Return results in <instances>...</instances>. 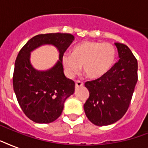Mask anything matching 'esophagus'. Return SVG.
Masks as SVG:
<instances>
[{"instance_id":"obj_1","label":"esophagus","mask_w":148,"mask_h":148,"mask_svg":"<svg viewBox=\"0 0 148 148\" xmlns=\"http://www.w3.org/2000/svg\"><path fill=\"white\" fill-rule=\"evenodd\" d=\"M84 85L83 82H81L80 81H75V88H80Z\"/></svg>"}]
</instances>
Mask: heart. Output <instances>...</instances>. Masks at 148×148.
<instances>
[{"mask_svg":"<svg viewBox=\"0 0 148 148\" xmlns=\"http://www.w3.org/2000/svg\"><path fill=\"white\" fill-rule=\"evenodd\" d=\"M116 49L110 43L84 40L74 45L71 54L65 53L61 63L66 75L73 77L80 71L90 79H97L108 73L114 64Z\"/></svg>","mask_w":148,"mask_h":148,"instance_id":"b5f03b06","label":"heart"}]
</instances>
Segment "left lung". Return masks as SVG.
<instances>
[{"mask_svg":"<svg viewBox=\"0 0 148 148\" xmlns=\"http://www.w3.org/2000/svg\"><path fill=\"white\" fill-rule=\"evenodd\" d=\"M119 60L111 69L84 85L89 97L84 104V112L97 126L110 125L120 120L127 110L138 81V60L127 45L114 43Z\"/></svg>","mask_w":148,"mask_h":148,"instance_id":"8db88e82","label":"left lung"}]
</instances>
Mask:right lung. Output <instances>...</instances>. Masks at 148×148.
<instances>
[{"label": "right lung", "mask_w": 148, "mask_h": 148, "mask_svg": "<svg viewBox=\"0 0 148 148\" xmlns=\"http://www.w3.org/2000/svg\"><path fill=\"white\" fill-rule=\"evenodd\" d=\"M74 40L71 34H39L27 41L17 54L13 76L14 90L27 117L38 124H48L60 117L64 103L74 92L75 84L64 74L61 57ZM43 45H53L59 59L46 71L37 70L30 63V53Z\"/></svg>", "instance_id": "add662e5"}]
</instances>
